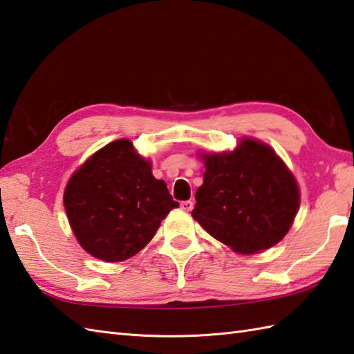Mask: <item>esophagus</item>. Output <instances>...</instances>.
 Listing matches in <instances>:
<instances>
[{"label":"esophagus","instance_id":"obj_1","mask_svg":"<svg viewBox=\"0 0 354 354\" xmlns=\"http://www.w3.org/2000/svg\"><path fill=\"white\" fill-rule=\"evenodd\" d=\"M180 207H182V210H185V212H191L192 207H194V201L192 200L182 201V203H180Z\"/></svg>","mask_w":354,"mask_h":354}]
</instances>
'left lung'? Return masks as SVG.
I'll list each match as a JSON object with an SVG mask.
<instances>
[{"label": "left lung", "mask_w": 354, "mask_h": 354, "mask_svg": "<svg viewBox=\"0 0 354 354\" xmlns=\"http://www.w3.org/2000/svg\"><path fill=\"white\" fill-rule=\"evenodd\" d=\"M204 182L194 219L241 254L271 248L285 238L300 206V191L271 147L243 138L236 150L203 154Z\"/></svg>", "instance_id": "obj_1"}]
</instances>
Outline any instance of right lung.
<instances>
[{
	"label": "right lung",
	"instance_id": "right-lung-1",
	"mask_svg": "<svg viewBox=\"0 0 354 354\" xmlns=\"http://www.w3.org/2000/svg\"><path fill=\"white\" fill-rule=\"evenodd\" d=\"M64 204L77 241L104 262L139 253L178 207L167 183L154 178L151 163L127 139L107 144L74 172Z\"/></svg>",
	"mask_w": 354,
	"mask_h": 354
}]
</instances>
